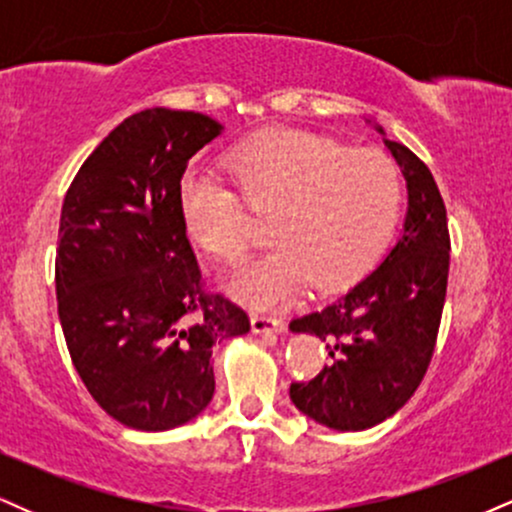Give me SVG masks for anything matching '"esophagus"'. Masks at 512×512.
I'll return each instance as SVG.
<instances>
[{"label": "esophagus", "mask_w": 512, "mask_h": 512, "mask_svg": "<svg viewBox=\"0 0 512 512\" xmlns=\"http://www.w3.org/2000/svg\"><path fill=\"white\" fill-rule=\"evenodd\" d=\"M250 325L255 334L284 332V320H279V317H272V315H252Z\"/></svg>", "instance_id": "esophagus-1"}]
</instances>
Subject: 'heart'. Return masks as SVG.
Returning <instances> with one entry per match:
<instances>
[{"instance_id":"b5f03b06","label":"heart","mask_w":512,"mask_h":512,"mask_svg":"<svg viewBox=\"0 0 512 512\" xmlns=\"http://www.w3.org/2000/svg\"><path fill=\"white\" fill-rule=\"evenodd\" d=\"M226 166L245 203L223 180L190 173L180 180L178 211L187 236L223 260H238L255 238L245 204L269 214V236L279 245L226 279L252 308L289 303L308 284L317 291L349 284L397 223L402 175L380 151L276 127L240 142Z\"/></svg>"}]
</instances>
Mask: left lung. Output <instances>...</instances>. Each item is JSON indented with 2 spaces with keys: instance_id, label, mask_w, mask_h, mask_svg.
Listing matches in <instances>:
<instances>
[{
  "instance_id": "8db88e82",
  "label": "left lung",
  "mask_w": 512,
  "mask_h": 512,
  "mask_svg": "<svg viewBox=\"0 0 512 512\" xmlns=\"http://www.w3.org/2000/svg\"><path fill=\"white\" fill-rule=\"evenodd\" d=\"M385 146L407 180L402 236L344 296L289 325L327 342L330 366L310 383H291L289 395L334 431H366L409 402L436 349L448 289L450 233L436 180L407 146L390 139Z\"/></svg>"
}]
</instances>
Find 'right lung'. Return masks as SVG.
I'll return each mask as SVG.
<instances>
[{"label": "right lung", "instance_id": "1", "mask_svg": "<svg viewBox=\"0 0 512 512\" xmlns=\"http://www.w3.org/2000/svg\"><path fill=\"white\" fill-rule=\"evenodd\" d=\"M221 129L192 110L129 115L62 204L55 286L69 356L91 397L137 431L202 414L214 397L211 346L250 332L243 308L204 293L178 211L187 161Z\"/></svg>", "mask_w": 512, "mask_h": 512}]
</instances>
